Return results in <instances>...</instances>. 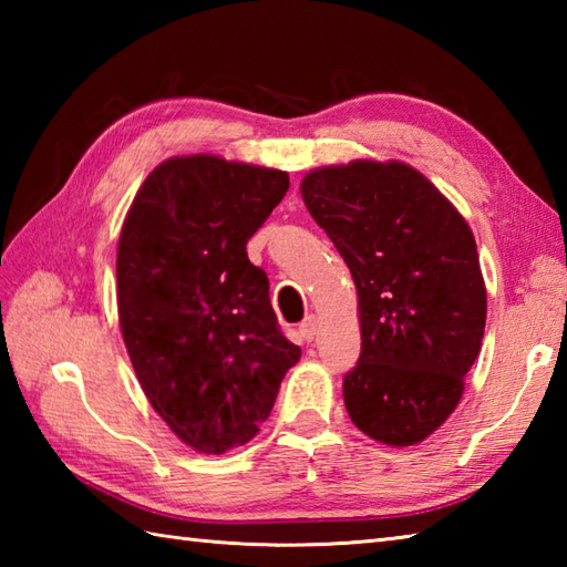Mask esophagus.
<instances>
[{"label":"esophagus","mask_w":567,"mask_h":567,"mask_svg":"<svg viewBox=\"0 0 567 567\" xmlns=\"http://www.w3.org/2000/svg\"><path fill=\"white\" fill-rule=\"evenodd\" d=\"M319 331V321L317 317H307L302 323H299V333H302L305 341H311Z\"/></svg>","instance_id":"1"}]
</instances>
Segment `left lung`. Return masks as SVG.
I'll list each match as a JSON object with an SVG mask.
<instances>
[{"label":"left lung","instance_id":"left-lung-1","mask_svg":"<svg viewBox=\"0 0 567 567\" xmlns=\"http://www.w3.org/2000/svg\"><path fill=\"white\" fill-rule=\"evenodd\" d=\"M299 189L358 290L363 343L343 378L348 416L384 445L424 441L461 402L483 343L487 292L475 236L400 161L317 167Z\"/></svg>","mask_w":567,"mask_h":567}]
</instances>
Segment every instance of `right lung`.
I'll return each mask as SVG.
<instances>
[{
    "instance_id": "right-lung-1",
    "label": "right lung",
    "mask_w": 567,
    "mask_h": 567,
    "mask_svg": "<svg viewBox=\"0 0 567 567\" xmlns=\"http://www.w3.org/2000/svg\"><path fill=\"white\" fill-rule=\"evenodd\" d=\"M290 189L272 167L179 155L143 179L116 250L118 323L148 402L221 455L270 416L302 348L287 341L246 244Z\"/></svg>"
}]
</instances>
